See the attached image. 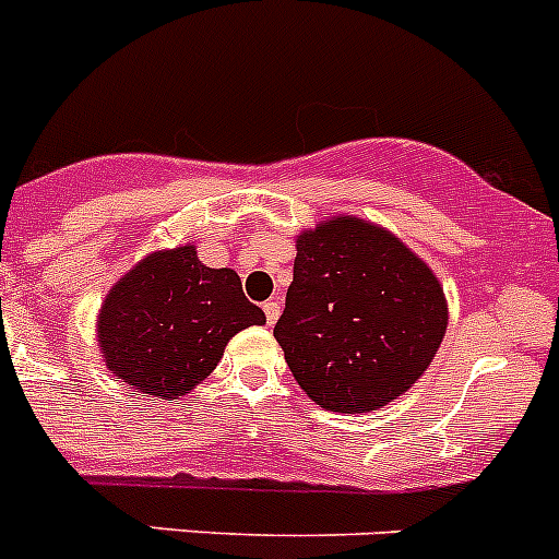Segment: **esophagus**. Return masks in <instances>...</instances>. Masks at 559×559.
Returning <instances> with one entry per match:
<instances>
[{"mask_svg": "<svg viewBox=\"0 0 559 559\" xmlns=\"http://www.w3.org/2000/svg\"><path fill=\"white\" fill-rule=\"evenodd\" d=\"M264 317H267V325H275V320L281 317L278 300H267V304H264Z\"/></svg>", "mask_w": 559, "mask_h": 559, "instance_id": "34e87169", "label": "esophagus"}]
</instances>
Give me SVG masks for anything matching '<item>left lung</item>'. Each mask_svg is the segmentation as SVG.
Instances as JSON below:
<instances>
[{
	"instance_id": "8db88e82",
	"label": "left lung",
	"mask_w": 559,
	"mask_h": 559,
	"mask_svg": "<svg viewBox=\"0 0 559 559\" xmlns=\"http://www.w3.org/2000/svg\"><path fill=\"white\" fill-rule=\"evenodd\" d=\"M275 338L320 408L367 414L430 367L447 333L432 270L385 228L353 215L297 237L295 275Z\"/></svg>"
}]
</instances>
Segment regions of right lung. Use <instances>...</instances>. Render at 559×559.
<instances>
[{"mask_svg":"<svg viewBox=\"0 0 559 559\" xmlns=\"http://www.w3.org/2000/svg\"><path fill=\"white\" fill-rule=\"evenodd\" d=\"M234 270L198 262L195 245L156 250L109 289L98 347L115 378L159 400L190 394L223 358L228 338L264 325Z\"/></svg>","mask_w":559,"mask_h":559,"instance_id":"1","label":"right lung"}]
</instances>
